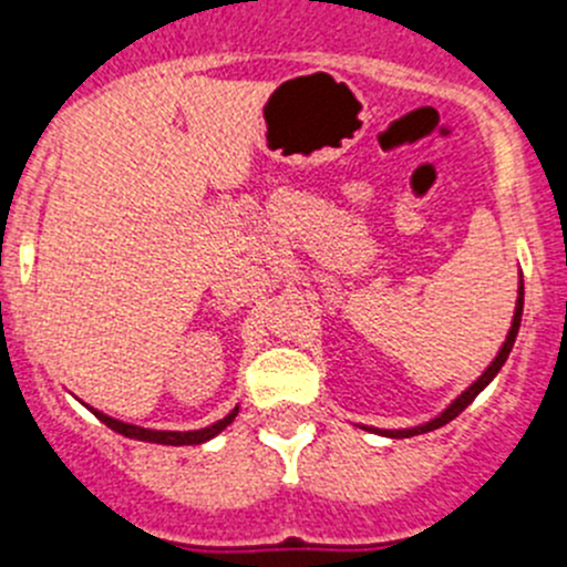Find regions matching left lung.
<instances>
[{
    "instance_id": "obj_1",
    "label": "left lung",
    "mask_w": 567,
    "mask_h": 567,
    "mask_svg": "<svg viewBox=\"0 0 567 567\" xmlns=\"http://www.w3.org/2000/svg\"><path fill=\"white\" fill-rule=\"evenodd\" d=\"M520 312H524V285H520V293H518V307H515V318H513V329H509L507 340H504L502 351H498V357H496V360L491 362V368H487V371L482 373V377L476 379V382L471 384V388L465 390V393L460 395V399L454 401V404L449 406L446 412H443V415H437L435 421L423 423V426H415V430H404V432H382V435H388V437H412V435H423V432H432V430H437V426H443V423L454 421V417H457L460 412H463L465 406H468L471 401H474L476 395H480L482 390H485L487 384H491V379L496 377V373L502 371V365H504V362H507L509 351H513V343H515V334H518V327H520Z\"/></svg>"
}]
</instances>
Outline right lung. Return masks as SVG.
I'll return each mask as SVG.
<instances>
[{
  "label": "right lung",
  "instance_id": "right-lung-1",
  "mask_svg": "<svg viewBox=\"0 0 567 567\" xmlns=\"http://www.w3.org/2000/svg\"><path fill=\"white\" fill-rule=\"evenodd\" d=\"M93 415H96L104 426H110V430L118 432V435L124 437H135V441H146V443H163V446H196V443L210 441V437H216L218 432L227 430L229 423L235 421V415H238V410H233L227 417H221V421L207 426V430H196V432H155V430H144V426H132V423H121L115 421V417L104 415V412H96V410H93Z\"/></svg>",
  "mask_w": 567,
  "mask_h": 567
}]
</instances>
